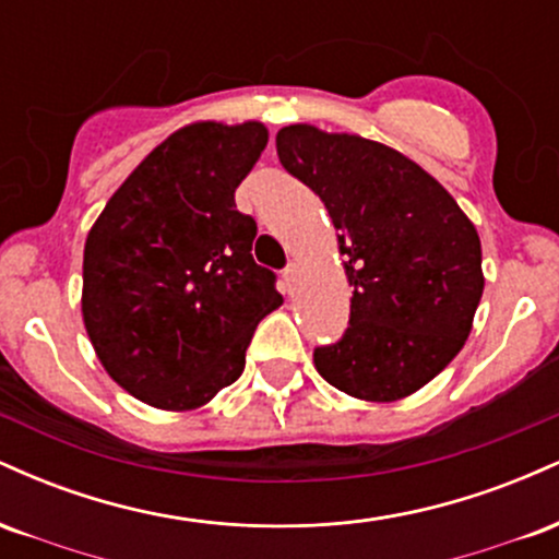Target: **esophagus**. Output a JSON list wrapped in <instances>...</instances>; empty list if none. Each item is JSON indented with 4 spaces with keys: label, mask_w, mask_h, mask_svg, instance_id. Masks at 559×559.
Returning a JSON list of instances; mask_svg holds the SVG:
<instances>
[{
    "label": "esophagus",
    "mask_w": 559,
    "mask_h": 559,
    "mask_svg": "<svg viewBox=\"0 0 559 559\" xmlns=\"http://www.w3.org/2000/svg\"><path fill=\"white\" fill-rule=\"evenodd\" d=\"M297 275H299L297 262H288V265L284 267V284H286L288 292H292L294 284H297Z\"/></svg>",
    "instance_id": "34e87169"
}]
</instances>
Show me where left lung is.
<instances>
[{"label":"left lung","instance_id":"1","mask_svg":"<svg viewBox=\"0 0 559 559\" xmlns=\"http://www.w3.org/2000/svg\"><path fill=\"white\" fill-rule=\"evenodd\" d=\"M281 165L323 199L349 278V325L318 346V373L344 394L394 402L463 349L484 294L480 239L452 194L386 144L286 126Z\"/></svg>","mask_w":559,"mask_h":559}]
</instances>
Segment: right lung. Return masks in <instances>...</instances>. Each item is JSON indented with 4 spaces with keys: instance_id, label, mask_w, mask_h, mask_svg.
Listing matches in <instances>:
<instances>
[{
    "instance_id": "right-lung-1",
    "label": "right lung",
    "mask_w": 559,
    "mask_h": 559,
    "mask_svg": "<svg viewBox=\"0 0 559 559\" xmlns=\"http://www.w3.org/2000/svg\"><path fill=\"white\" fill-rule=\"evenodd\" d=\"M267 144L262 123H191L110 197L83 249V323L118 386L194 409L243 370L258 323L284 297L254 262L258 223L236 186Z\"/></svg>"
}]
</instances>
